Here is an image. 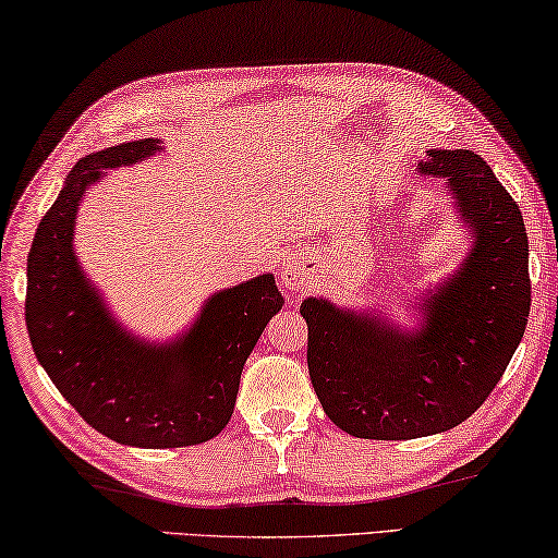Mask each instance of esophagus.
I'll return each mask as SVG.
<instances>
[{"label":"esophagus","mask_w":558,"mask_h":558,"mask_svg":"<svg viewBox=\"0 0 558 558\" xmlns=\"http://www.w3.org/2000/svg\"><path fill=\"white\" fill-rule=\"evenodd\" d=\"M305 278H307V270L300 263H288L286 268H282V272H280V282L288 290H300V288H303L305 286Z\"/></svg>","instance_id":"1"}]
</instances>
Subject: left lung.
Masks as SVG:
<instances>
[{
    "instance_id": "1",
    "label": "left lung",
    "mask_w": 558,
    "mask_h": 558,
    "mask_svg": "<svg viewBox=\"0 0 558 558\" xmlns=\"http://www.w3.org/2000/svg\"><path fill=\"white\" fill-rule=\"evenodd\" d=\"M420 168L445 175L474 231L459 276L422 303V330H392L317 298L300 305L317 400L360 439H414L462 424L497 387L526 330L532 280L517 201L474 151H429Z\"/></svg>"
}]
</instances>
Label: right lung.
I'll list each match as a JSON object with an SVG mask.
<instances>
[{
  "instance_id": "add662e5",
  "label": "right lung",
  "mask_w": 558,
  "mask_h": 558,
  "mask_svg": "<svg viewBox=\"0 0 558 558\" xmlns=\"http://www.w3.org/2000/svg\"><path fill=\"white\" fill-rule=\"evenodd\" d=\"M156 144L129 141L74 166L34 235L24 303L34 355L66 402L101 435L148 449L201 445L226 427L245 360L286 305L276 278H253L210 298L168 348L138 342L111 320L76 263V208L88 183L156 154Z\"/></svg>"
}]
</instances>
